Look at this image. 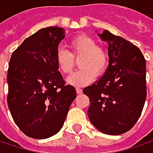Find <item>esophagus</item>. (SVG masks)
<instances>
[{
	"mask_svg": "<svg viewBox=\"0 0 153 153\" xmlns=\"http://www.w3.org/2000/svg\"><path fill=\"white\" fill-rule=\"evenodd\" d=\"M76 92L77 94H81L82 93V89L79 87H76Z\"/></svg>",
	"mask_w": 153,
	"mask_h": 153,
	"instance_id": "1",
	"label": "esophagus"
}]
</instances>
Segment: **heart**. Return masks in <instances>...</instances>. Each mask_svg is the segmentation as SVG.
I'll return each instance as SVG.
<instances>
[{
    "label": "heart",
    "instance_id": "1",
    "mask_svg": "<svg viewBox=\"0 0 153 153\" xmlns=\"http://www.w3.org/2000/svg\"><path fill=\"white\" fill-rule=\"evenodd\" d=\"M71 53L58 48L56 54V63L58 69L64 74H70L75 59L79 60L80 69L67 78V82L74 86H83L95 79L97 75L105 73L109 65V56L97 42L87 35L81 34L72 39L69 42Z\"/></svg>",
    "mask_w": 153,
    "mask_h": 153
}]
</instances>
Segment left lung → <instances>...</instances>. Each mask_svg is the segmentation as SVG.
Listing matches in <instances>:
<instances>
[{"instance_id": "8db88e82", "label": "left lung", "mask_w": 153, "mask_h": 153, "mask_svg": "<svg viewBox=\"0 0 153 153\" xmlns=\"http://www.w3.org/2000/svg\"><path fill=\"white\" fill-rule=\"evenodd\" d=\"M108 43L109 65L104 75L83 93L88 97V115L102 133L118 136L138 120L146 99V66L141 50L105 30L97 34Z\"/></svg>"}]
</instances>
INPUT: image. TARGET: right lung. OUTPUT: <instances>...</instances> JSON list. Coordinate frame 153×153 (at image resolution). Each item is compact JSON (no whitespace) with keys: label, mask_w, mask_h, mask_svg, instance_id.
I'll list each match as a JSON object with an SVG mask.
<instances>
[{"label":"right lung","mask_w":153,"mask_h":153,"mask_svg":"<svg viewBox=\"0 0 153 153\" xmlns=\"http://www.w3.org/2000/svg\"><path fill=\"white\" fill-rule=\"evenodd\" d=\"M65 37L64 28H42L11 55L7 102L15 123L29 137L56 135L76 97L74 87L65 84L56 63L58 45Z\"/></svg>","instance_id":"add662e5"}]
</instances>
